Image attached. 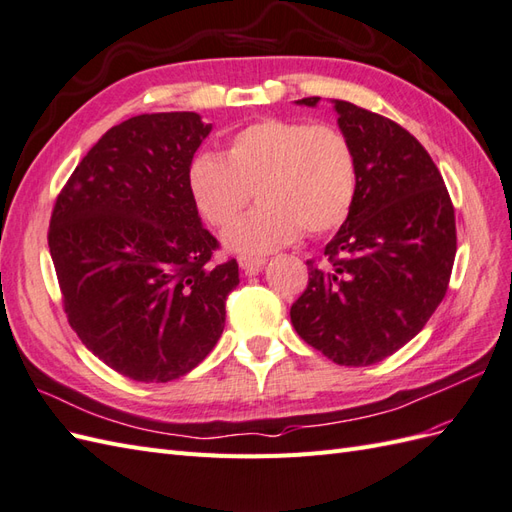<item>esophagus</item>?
Instances as JSON below:
<instances>
[{
  "instance_id": "34e87169",
  "label": "esophagus",
  "mask_w": 512,
  "mask_h": 512,
  "mask_svg": "<svg viewBox=\"0 0 512 512\" xmlns=\"http://www.w3.org/2000/svg\"><path fill=\"white\" fill-rule=\"evenodd\" d=\"M265 256H252V254H241L239 256V265L241 269H245L247 273H256L265 267Z\"/></svg>"
}]
</instances>
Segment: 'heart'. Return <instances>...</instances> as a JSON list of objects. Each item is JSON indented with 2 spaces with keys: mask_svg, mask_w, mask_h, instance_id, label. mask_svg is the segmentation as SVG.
I'll list each match as a JSON object with an SVG mask.
<instances>
[{
  "mask_svg": "<svg viewBox=\"0 0 512 512\" xmlns=\"http://www.w3.org/2000/svg\"><path fill=\"white\" fill-rule=\"evenodd\" d=\"M189 186L210 226L226 228L252 202L260 204L226 232L243 254H267L299 234L321 236L350 215L358 160L347 134L330 123L265 117L228 136L226 156L199 152Z\"/></svg>",
  "mask_w": 512,
  "mask_h": 512,
  "instance_id": "1",
  "label": "heart"
}]
</instances>
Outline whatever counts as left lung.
I'll return each instance as SVG.
<instances>
[{
	"mask_svg": "<svg viewBox=\"0 0 512 512\" xmlns=\"http://www.w3.org/2000/svg\"><path fill=\"white\" fill-rule=\"evenodd\" d=\"M334 108L358 160L356 199L326 245V265L306 263L308 286L291 306V321L336 365L367 367L419 334L443 302L456 217L441 171L413 134L343 99Z\"/></svg>",
	"mask_w": 512,
	"mask_h": 512,
	"instance_id": "1",
	"label": "left lung"
}]
</instances>
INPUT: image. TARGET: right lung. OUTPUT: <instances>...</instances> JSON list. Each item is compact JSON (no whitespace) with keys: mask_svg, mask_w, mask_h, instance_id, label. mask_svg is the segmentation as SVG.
I'll return each instance as SVG.
<instances>
[{"mask_svg":"<svg viewBox=\"0 0 512 512\" xmlns=\"http://www.w3.org/2000/svg\"><path fill=\"white\" fill-rule=\"evenodd\" d=\"M210 132L197 112H154L110 128L56 197L49 254L69 326L136 382L182 378L213 350L234 258L197 217L189 165Z\"/></svg>","mask_w":512,"mask_h":512,"instance_id":"right-lung-1","label":"right lung"}]
</instances>
